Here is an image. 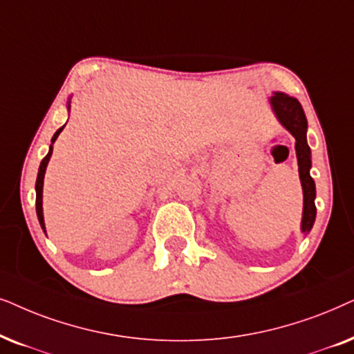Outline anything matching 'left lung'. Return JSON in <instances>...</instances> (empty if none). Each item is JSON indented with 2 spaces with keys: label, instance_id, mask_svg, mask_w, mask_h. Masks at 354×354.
Returning <instances> with one entry per match:
<instances>
[{
  "label": "left lung",
  "instance_id": "1",
  "mask_svg": "<svg viewBox=\"0 0 354 354\" xmlns=\"http://www.w3.org/2000/svg\"><path fill=\"white\" fill-rule=\"evenodd\" d=\"M270 103L275 111L277 118H279L281 124L293 134L296 139L295 149L296 155H298V165H299V178L301 185H303L304 192V210H303V228L304 233H309L313 228L315 220V185L314 180L310 178L309 168H310V149L306 140V131H308V120H306L304 110L301 103L296 98L285 95V93L275 92L272 95Z\"/></svg>",
  "mask_w": 354,
  "mask_h": 354
}]
</instances>
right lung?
Instances as JSON below:
<instances>
[{
  "label": "right lung",
  "instance_id": "add662e5",
  "mask_svg": "<svg viewBox=\"0 0 354 354\" xmlns=\"http://www.w3.org/2000/svg\"><path fill=\"white\" fill-rule=\"evenodd\" d=\"M64 128V126H63ZM63 128H59L58 131H56L53 139H51V145H50V152L45 155V158L41 160L40 163V168H39V174H37V183H35V191H37V199H35V207H37V216H39V221L41 225V228H44L45 232V223H44V210H41V191H44V176H45V169H46V165H48V160L51 157V152H53V144L56 138H58L61 131H63Z\"/></svg>",
  "mask_w": 354,
  "mask_h": 354
}]
</instances>
